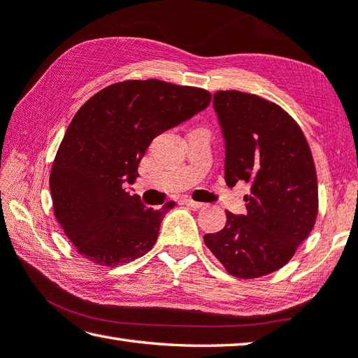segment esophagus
<instances>
[{"instance_id":"obj_1","label":"esophagus","mask_w":358,"mask_h":358,"mask_svg":"<svg viewBox=\"0 0 358 358\" xmlns=\"http://www.w3.org/2000/svg\"><path fill=\"white\" fill-rule=\"evenodd\" d=\"M185 203H186V205H187L189 208H192V209H200V208L205 206V203L195 201V200H192V199H185Z\"/></svg>"}]
</instances>
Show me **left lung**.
<instances>
[{"instance_id":"1","label":"left lung","mask_w":358,"mask_h":358,"mask_svg":"<svg viewBox=\"0 0 358 358\" xmlns=\"http://www.w3.org/2000/svg\"><path fill=\"white\" fill-rule=\"evenodd\" d=\"M214 110L225 139V181L250 185L247 214L206 247L229 275L261 278L282 268L307 239L318 214V183L303 130L279 105L242 91H217Z\"/></svg>"}]
</instances>
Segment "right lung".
<instances>
[{"instance_id": "obj_1", "label": "right lung", "mask_w": 358, "mask_h": 358, "mask_svg": "<svg viewBox=\"0 0 358 358\" xmlns=\"http://www.w3.org/2000/svg\"><path fill=\"white\" fill-rule=\"evenodd\" d=\"M211 102V93L163 80H125L101 90L68 125L49 189L55 219L77 253L102 267L144 256L175 206L147 208L127 192L153 138Z\"/></svg>"}]
</instances>
